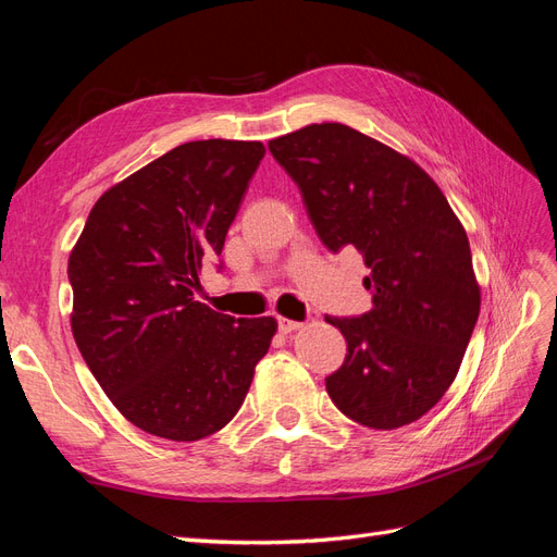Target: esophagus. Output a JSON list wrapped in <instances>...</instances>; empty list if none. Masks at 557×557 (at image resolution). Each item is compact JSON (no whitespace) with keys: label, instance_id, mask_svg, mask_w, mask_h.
I'll return each instance as SVG.
<instances>
[{"label":"esophagus","instance_id":"esophagus-1","mask_svg":"<svg viewBox=\"0 0 557 557\" xmlns=\"http://www.w3.org/2000/svg\"><path fill=\"white\" fill-rule=\"evenodd\" d=\"M299 327H301L299 320H290V318H283V315H278V330H281L283 334L295 332V330H299Z\"/></svg>","mask_w":557,"mask_h":557}]
</instances>
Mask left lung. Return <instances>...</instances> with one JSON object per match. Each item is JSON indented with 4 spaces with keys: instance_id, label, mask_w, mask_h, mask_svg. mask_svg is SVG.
<instances>
[{
    "instance_id": "8db88e82",
    "label": "left lung",
    "mask_w": 557,
    "mask_h": 557,
    "mask_svg": "<svg viewBox=\"0 0 557 557\" xmlns=\"http://www.w3.org/2000/svg\"><path fill=\"white\" fill-rule=\"evenodd\" d=\"M269 150L297 183L320 242L360 250L369 267L372 311L325 315L348 344L327 395L364 428L413 423L458 376L481 311L462 223L423 166L348 125L313 123Z\"/></svg>"
}]
</instances>
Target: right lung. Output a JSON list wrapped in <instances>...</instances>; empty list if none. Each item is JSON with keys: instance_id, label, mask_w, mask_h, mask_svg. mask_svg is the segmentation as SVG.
Returning a JSON list of instances; mask_svg holds the SVG:
<instances>
[{"instance_id": "1", "label": "right lung", "mask_w": 557, "mask_h": 557, "mask_svg": "<svg viewBox=\"0 0 557 557\" xmlns=\"http://www.w3.org/2000/svg\"><path fill=\"white\" fill-rule=\"evenodd\" d=\"M264 146L188 141L95 201L70 256L72 332L132 425L197 442L237 416L276 320L218 313L193 290L221 256Z\"/></svg>"}]
</instances>
